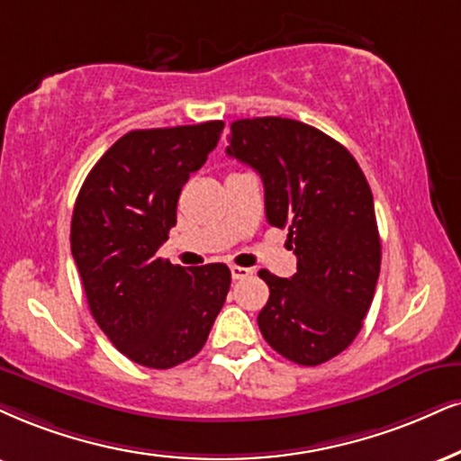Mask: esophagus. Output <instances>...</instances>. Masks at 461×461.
<instances>
[{
  "instance_id": "esophagus-1",
  "label": "esophagus",
  "mask_w": 461,
  "mask_h": 461,
  "mask_svg": "<svg viewBox=\"0 0 461 461\" xmlns=\"http://www.w3.org/2000/svg\"><path fill=\"white\" fill-rule=\"evenodd\" d=\"M230 274H232V280H246L254 274V269H249V267H240V265H232L230 267Z\"/></svg>"
}]
</instances>
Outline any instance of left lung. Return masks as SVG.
Here are the masks:
<instances>
[{
    "label": "left lung",
    "instance_id": "8db88e82",
    "mask_svg": "<svg viewBox=\"0 0 461 461\" xmlns=\"http://www.w3.org/2000/svg\"><path fill=\"white\" fill-rule=\"evenodd\" d=\"M230 158L265 185L267 221L288 230L297 274L258 271L269 301L258 314L267 344L299 366H321L361 331L380 274L369 184L344 145L284 117L230 123Z\"/></svg>",
    "mask_w": 461,
    "mask_h": 461
}]
</instances>
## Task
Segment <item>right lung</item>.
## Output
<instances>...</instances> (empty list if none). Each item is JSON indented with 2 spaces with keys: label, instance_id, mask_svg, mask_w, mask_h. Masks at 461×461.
Wrapping results in <instances>:
<instances>
[{
  "label": "right lung",
  "instance_id": "right-lung-1",
  "mask_svg": "<svg viewBox=\"0 0 461 461\" xmlns=\"http://www.w3.org/2000/svg\"><path fill=\"white\" fill-rule=\"evenodd\" d=\"M221 122L132 130L89 170L74 203L70 248L89 310L119 352L168 369L207 342L230 288L224 263L158 257L177 224L181 187L218 145Z\"/></svg>",
  "mask_w": 461,
  "mask_h": 461
}]
</instances>
